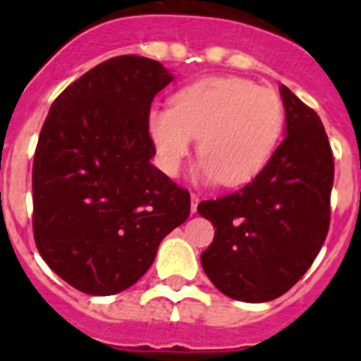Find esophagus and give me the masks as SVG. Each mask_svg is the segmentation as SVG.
Listing matches in <instances>:
<instances>
[{
  "label": "esophagus",
  "instance_id": "obj_1",
  "mask_svg": "<svg viewBox=\"0 0 361 361\" xmlns=\"http://www.w3.org/2000/svg\"><path fill=\"white\" fill-rule=\"evenodd\" d=\"M197 204H199V197L195 193H191V213L197 212Z\"/></svg>",
  "mask_w": 361,
  "mask_h": 361
}]
</instances>
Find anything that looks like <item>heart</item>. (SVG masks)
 <instances>
[{"mask_svg": "<svg viewBox=\"0 0 361 361\" xmlns=\"http://www.w3.org/2000/svg\"><path fill=\"white\" fill-rule=\"evenodd\" d=\"M283 106L269 88L242 78H209L175 94L173 106L148 111V133L166 175L178 173L199 139L195 177L226 188L250 184L275 155Z\"/></svg>", "mask_w": 361, "mask_h": 361, "instance_id": "heart-1", "label": "heart"}]
</instances>
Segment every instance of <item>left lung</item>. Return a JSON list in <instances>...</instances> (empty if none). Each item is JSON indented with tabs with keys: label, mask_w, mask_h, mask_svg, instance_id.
Here are the masks:
<instances>
[{
	"label": "left lung",
	"mask_w": 361,
	"mask_h": 361,
	"mask_svg": "<svg viewBox=\"0 0 361 361\" xmlns=\"http://www.w3.org/2000/svg\"><path fill=\"white\" fill-rule=\"evenodd\" d=\"M286 137L269 164L242 190L204 200L197 212L216 228L200 255L204 273L233 300L269 302L298 282L324 245L334 162L317 111L280 85Z\"/></svg>",
	"instance_id": "obj_1"
}]
</instances>
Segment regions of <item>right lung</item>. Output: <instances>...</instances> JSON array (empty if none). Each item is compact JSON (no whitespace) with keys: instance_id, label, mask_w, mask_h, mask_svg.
<instances>
[{"instance_id":"add662e5","label":"right lung","mask_w":361,"mask_h":361,"mask_svg":"<svg viewBox=\"0 0 361 361\" xmlns=\"http://www.w3.org/2000/svg\"><path fill=\"white\" fill-rule=\"evenodd\" d=\"M173 79L148 57H114L72 82L41 128L34 238L50 269L86 295L133 286L190 215V193L152 164L148 111Z\"/></svg>"}]
</instances>
